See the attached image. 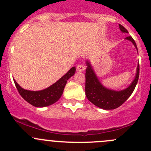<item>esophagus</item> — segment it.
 <instances>
[{
  "label": "esophagus",
  "mask_w": 151,
  "mask_h": 151,
  "mask_svg": "<svg viewBox=\"0 0 151 151\" xmlns=\"http://www.w3.org/2000/svg\"><path fill=\"white\" fill-rule=\"evenodd\" d=\"M76 69L78 72H83L85 70V66L82 64H78V66H76Z\"/></svg>",
  "instance_id": "esophagus-1"
}]
</instances>
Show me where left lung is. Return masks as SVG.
<instances>
[{
    "label": "left lung",
    "instance_id": "8db88e82",
    "mask_svg": "<svg viewBox=\"0 0 151 151\" xmlns=\"http://www.w3.org/2000/svg\"><path fill=\"white\" fill-rule=\"evenodd\" d=\"M119 26L121 32L129 33L122 25L119 24ZM125 39L131 41L135 47L136 50H138L135 41L131 36L125 38ZM85 63L87 66L85 69V94L88 101L97 107L101 108L103 110H114L121 106L134 91L139 77V63H138L136 69L134 80L127 88L120 91L108 88L103 85L96 75L91 61L87 60Z\"/></svg>",
    "mask_w": 151,
    "mask_h": 151
}]
</instances>
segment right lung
<instances>
[{
    "label": "right lung",
    "mask_w": 151,
    "mask_h": 151,
    "mask_svg": "<svg viewBox=\"0 0 151 151\" xmlns=\"http://www.w3.org/2000/svg\"><path fill=\"white\" fill-rule=\"evenodd\" d=\"M76 73V67H72L58 81L47 88L40 91L24 89L13 79L19 93L25 101L36 107H45L57 102L62 96L68 79Z\"/></svg>",
    "instance_id": "obj_1"
}]
</instances>
